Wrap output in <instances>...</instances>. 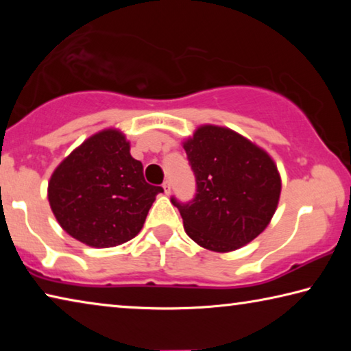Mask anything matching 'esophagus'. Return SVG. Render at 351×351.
I'll use <instances>...</instances> for the list:
<instances>
[{
	"mask_svg": "<svg viewBox=\"0 0 351 351\" xmlns=\"http://www.w3.org/2000/svg\"><path fill=\"white\" fill-rule=\"evenodd\" d=\"M162 189H164V193H165V195H170L171 187H170V182H169V181H165V182L162 184Z\"/></svg>",
	"mask_w": 351,
	"mask_h": 351,
	"instance_id": "esophagus-1",
	"label": "esophagus"
}]
</instances>
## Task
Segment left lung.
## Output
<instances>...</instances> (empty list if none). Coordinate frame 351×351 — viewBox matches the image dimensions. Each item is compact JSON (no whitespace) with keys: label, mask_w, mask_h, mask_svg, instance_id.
<instances>
[{"label":"left lung","mask_w":351,"mask_h":351,"mask_svg":"<svg viewBox=\"0 0 351 351\" xmlns=\"http://www.w3.org/2000/svg\"><path fill=\"white\" fill-rule=\"evenodd\" d=\"M197 195L180 210L186 234L201 247L232 252L263 232L277 210L282 178L271 154L228 127L199 125L182 141Z\"/></svg>","instance_id":"1"}]
</instances>
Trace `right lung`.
<instances>
[{"label":"right lung","mask_w":351,"mask_h":351,"mask_svg":"<svg viewBox=\"0 0 351 351\" xmlns=\"http://www.w3.org/2000/svg\"><path fill=\"white\" fill-rule=\"evenodd\" d=\"M162 187L150 186L117 128L90 136L57 165L47 184L51 210L64 232L91 247L134 239Z\"/></svg>","instance_id":"add662e5"}]
</instances>
